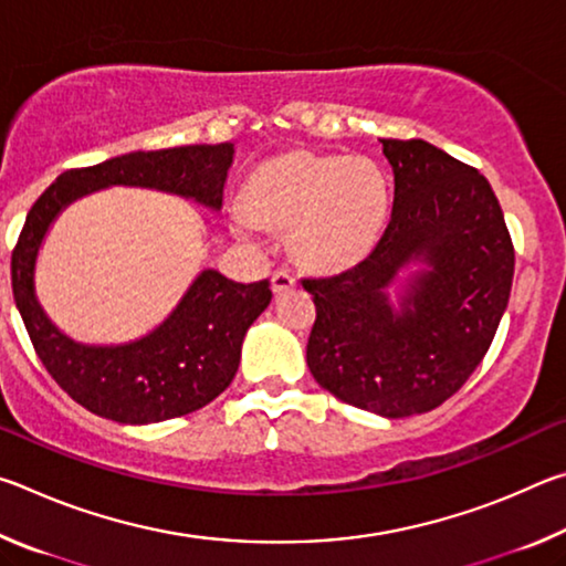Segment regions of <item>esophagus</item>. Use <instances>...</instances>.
<instances>
[{
  "label": "esophagus",
  "instance_id": "esophagus-1",
  "mask_svg": "<svg viewBox=\"0 0 566 566\" xmlns=\"http://www.w3.org/2000/svg\"><path fill=\"white\" fill-rule=\"evenodd\" d=\"M294 286H296V280H294L290 272L280 270V272L272 274V290H274V294H284V292L294 290Z\"/></svg>",
  "mask_w": 566,
  "mask_h": 566
}]
</instances>
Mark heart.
Masks as SVG:
<instances>
[{"instance_id": "b5f03b06", "label": "heart", "mask_w": 566, "mask_h": 566, "mask_svg": "<svg viewBox=\"0 0 566 566\" xmlns=\"http://www.w3.org/2000/svg\"><path fill=\"white\" fill-rule=\"evenodd\" d=\"M391 207L389 179L375 159L286 151L262 161L244 185L239 234L256 227L290 232L300 264L339 272L359 264L385 232Z\"/></svg>"}]
</instances>
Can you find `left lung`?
<instances>
[{"label": "left lung", "mask_w": 566, "mask_h": 566, "mask_svg": "<svg viewBox=\"0 0 566 566\" xmlns=\"http://www.w3.org/2000/svg\"><path fill=\"white\" fill-rule=\"evenodd\" d=\"M395 171L385 234L349 272L302 280L306 364L352 407L401 419L442 405L484 359L510 304L514 247L476 169L424 139H379Z\"/></svg>", "instance_id": "left-lung-1"}]
</instances>
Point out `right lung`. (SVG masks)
Segmentation results:
<instances>
[{
	"mask_svg": "<svg viewBox=\"0 0 566 566\" xmlns=\"http://www.w3.org/2000/svg\"><path fill=\"white\" fill-rule=\"evenodd\" d=\"M234 145L129 151L64 171L27 214L12 254V292L46 371L84 409L122 424H155L202 409L232 385L242 342L270 306V282L242 284L202 270L155 329L119 344H84L56 327L36 296V260L52 224L76 199L109 187H142L219 212Z\"/></svg>",
	"mask_w": 566,
	"mask_h": 566,
	"instance_id": "1",
	"label": "right lung"
}]
</instances>
